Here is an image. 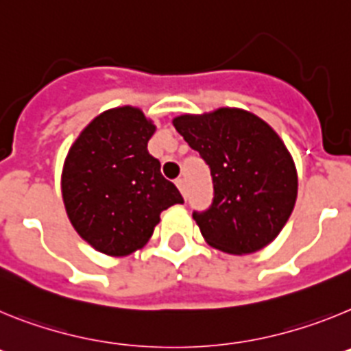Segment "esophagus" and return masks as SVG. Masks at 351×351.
Returning <instances> with one entry per match:
<instances>
[{"label":"esophagus","mask_w":351,"mask_h":351,"mask_svg":"<svg viewBox=\"0 0 351 351\" xmlns=\"http://www.w3.org/2000/svg\"><path fill=\"white\" fill-rule=\"evenodd\" d=\"M176 184H178V188H179V191H181V193H182V197H186V182H184V179H182V178L176 179Z\"/></svg>","instance_id":"esophagus-1"}]
</instances>
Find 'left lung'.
<instances>
[{"label": "left lung", "instance_id": "1", "mask_svg": "<svg viewBox=\"0 0 351 351\" xmlns=\"http://www.w3.org/2000/svg\"><path fill=\"white\" fill-rule=\"evenodd\" d=\"M172 123L213 176V206L193 213L206 243L230 255L271 244L287 225L299 188L295 163L280 135L235 107L182 114Z\"/></svg>", "mask_w": 351, "mask_h": 351}]
</instances>
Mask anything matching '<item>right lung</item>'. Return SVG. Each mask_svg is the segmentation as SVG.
I'll list each match as a JSON object with an SVG mask.
<instances>
[{"mask_svg":"<svg viewBox=\"0 0 351 351\" xmlns=\"http://www.w3.org/2000/svg\"><path fill=\"white\" fill-rule=\"evenodd\" d=\"M156 132L137 107L108 108L71 144L61 173V195L77 234L108 256L142 250L161 210L182 204L147 151Z\"/></svg>","mask_w":351,"mask_h":351,"instance_id":"add662e5","label":"right lung"}]
</instances>
